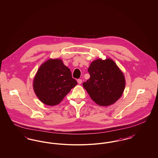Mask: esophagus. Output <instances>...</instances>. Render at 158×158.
I'll use <instances>...</instances> for the list:
<instances>
[{
	"instance_id": "1",
	"label": "esophagus",
	"mask_w": 158,
	"mask_h": 158,
	"mask_svg": "<svg viewBox=\"0 0 158 158\" xmlns=\"http://www.w3.org/2000/svg\"><path fill=\"white\" fill-rule=\"evenodd\" d=\"M77 82L78 84H81L82 82V79H78V80L77 81Z\"/></svg>"
}]
</instances>
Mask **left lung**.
Instances as JSON below:
<instances>
[{"instance_id":"obj_1","label":"left lung","mask_w":158,"mask_h":158,"mask_svg":"<svg viewBox=\"0 0 158 158\" xmlns=\"http://www.w3.org/2000/svg\"><path fill=\"white\" fill-rule=\"evenodd\" d=\"M90 78L83 83L90 98L99 106L114 104L122 96L126 86L124 73L114 60L98 59L88 68Z\"/></svg>"}]
</instances>
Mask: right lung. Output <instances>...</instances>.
<instances>
[{"label":"right lung","instance_id":"1","mask_svg":"<svg viewBox=\"0 0 158 158\" xmlns=\"http://www.w3.org/2000/svg\"><path fill=\"white\" fill-rule=\"evenodd\" d=\"M76 85L70 70L59 59L44 62L33 80V89L38 98L50 106L59 104Z\"/></svg>","mask_w":158,"mask_h":158}]
</instances>
